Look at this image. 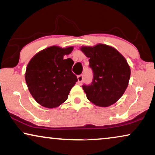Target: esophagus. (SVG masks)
Segmentation results:
<instances>
[{
	"mask_svg": "<svg viewBox=\"0 0 155 155\" xmlns=\"http://www.w3.org/2000/svg\"><path fill=\"white\" fill-rule=\"evenodd\" d=\"M82 81H83V75H80L78 76V82L79 84H81Z\"/></svg>",
	"mask_w": 155,
	"mask_h": 155,
	"instance_id": "34e87169",
	"label": "esophagus"
}]
</instances>
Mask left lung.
Here are the masks:
<instances>
[{
    "instance_id": "obj_1",
    "label": "left lung",
    "mask_w": 155,
    "mask_h": 155,
    "mask_svg": "<svg viewBox=\"0 0 155 155\" xmlns=\"http://www.w3.org/2000/svg\"><path fill=\"white\" fill-rule=\"evenodd\" d=\"M80 50L89 58L93 71L90 85H82L91 102L101 107L116 103L126 91L130 68L126 58L112 46L103 44L82 46Z\"/></svg>"
}]
</instances>
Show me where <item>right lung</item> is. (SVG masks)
Here are the masks:
<instances>
[{"mask_svg": "<svg viewBox=\"0 0 155 155\" xmlns=\"http://www.w3.org/2000/svg\"><path fill=\"white\" fill-rule=\"evenodd\" d=\"M73 46H52L41 51L29 61L25 80L29 92L42 107L53 109L67 100L69 92L78 81L71 71L73 61L64 59Z\"/></svg>", "mask_w": 155, "mask_h": 155, "instance_id": "1", "label": "right lung"}]
</instances>
